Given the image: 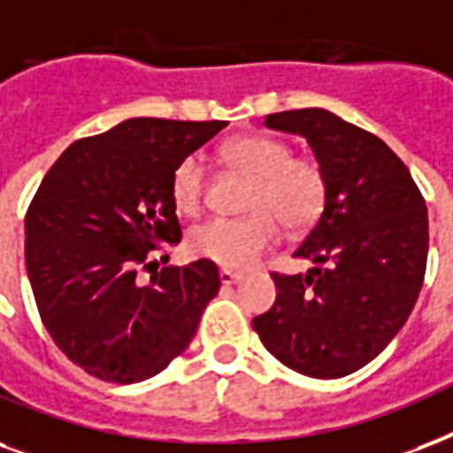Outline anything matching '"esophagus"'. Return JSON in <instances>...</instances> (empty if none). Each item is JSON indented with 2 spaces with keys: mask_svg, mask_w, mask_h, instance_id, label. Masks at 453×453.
I'll use <instances>...</instances> for the list:
<instances>
[{
  "mask_svg": "<svg viewBox=\"0 0 453 453\" xmlns=\"http://www.w3.org/2000/svg\"><path fill=\"white\" fill-rule=\"evenodd\" d=\"M219 279H222L224 286H236V283L243 279V274H238V272H229V269H222V272H219Z\"/></svg>",
  "mask_w": 453,
  "mask_h": 453,
  "instance_id": "34e87169",
  "label": "esophagus"
}]
</instances>
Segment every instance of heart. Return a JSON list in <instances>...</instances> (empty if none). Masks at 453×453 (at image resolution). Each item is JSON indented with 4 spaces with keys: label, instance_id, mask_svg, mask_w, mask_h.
Returning <instances> with one entry per match:
<instances>
[{
    "label": "heart",
    "instance_id": "obj_1",
    "mask_svg": "<svg viewBox=\"0 0 453 453\" xmlns=\"http://www.w3.org/2000/svg\"><path fill=\"white\" fill-rule=\"evenodd\" d=\"M224 160L250 179L241 219L215 217L198 224L188 248L196 257L224 269H245L281 238V222L290 231H304L324 215L328 181L324 167L310 156H290L288 143L266 134H245L222 149ZM205 196V167L188 156L172 174V201L179 212L194 215Z\"/></svg>",
    "mask_w": 453,
    "mask_h": 453
}]
</instances>
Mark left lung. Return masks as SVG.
<instances>
[{"label":"left lung","mask_w":453,"mask_h":453,"mask_svg":"<svg viewBox=\"0 0 453 453\" xmlns=\"http://www.w3.org/2000/svg\"><path fill=\"white\" fill-rule=\"evenodd\" d=\"M307 139L328 181L324 215L293 257L307 274H272L276 303L252 319L262 345L311 378L349 376L383 352L418 300L427 208L383 139L324 108L265 118Z\"/></svg>","instance_id":"8db88e82"}]
</instances>
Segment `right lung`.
I'll list each match as a JSON object with an SVG mask.
<instances>
[{
    "label": "right lung",
    "instance_id": "add662e5",
    "mask_svg": "<svg viewBox=\"0 0 453 453\" xmlns=\"http://www.w3.org/2000/svg\"><path fill=\"white\" fill-rule=\"evenodd\" d=\"M226 125L132 118L70 143L42 179L26 215L27 279L49 335L89 376L142 383L198 331L219 290L215 262L163 266L150 283L136 274L181 241L177 165Z\"/></svg>",
    "mask_w": 453,
    "mask_h": 453
}]
</instances>
